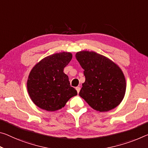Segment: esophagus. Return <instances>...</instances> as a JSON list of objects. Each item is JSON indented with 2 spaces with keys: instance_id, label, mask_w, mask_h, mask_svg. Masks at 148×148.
Instances as JSON below:
<instances>
[{
  "instance_id": "esophagus-1",
  "label": "esophagus",
  "mask_w": 148,
  "mask_h": 148,
  "mask_svg": "<svg viewBox=\"0 0 148 148\" xmlns=\"http://www.w3.org/2000/svg\"><path fill=\"white\" fill-rule=\"evenodd\" d=\"M76 91H77V92H78V93H79V91H80V88H79V87H78V86L76 87Z\"/></svg>"
}]
</instances>
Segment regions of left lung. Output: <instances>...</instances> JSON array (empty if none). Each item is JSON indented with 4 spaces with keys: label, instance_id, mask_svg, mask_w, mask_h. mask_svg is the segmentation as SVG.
Wrapping results in <instances>:
<instances>
[{
    "label": "left lung",
    "instance_id": "obj_1",
    "mask_svg": "<svg viewBox=\"0 0 148 148\" xmlns=\"http://www.w3.org/2000/svg\"><path fill=\"white\" fill-rule=\"evenodd\" d=\"M76 58L86 78L79 95L99 112L118 106L126 92L125 77L119 66L93 51H79Z\"/></svg>",
    "mask_w": 148,
    "mask_h": 148
}]
</instances>
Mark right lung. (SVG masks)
I'll list each match as a JSON object with an SVG mask.
<instances>
[{
  "instance_id": "right-lung-1",
  "label": "right lung",
  "mask_w": 148,
  "mask_h": 148,
  "mask_svg": "<svg viewBox=\"0 0 148 148\" xmlns=\"http://www.w3.org/2000/svg\"><path fill=\"white\" fill-rule=\"evenodd\" d=\"M70 53H55L44 58L35 65L27 82V91L37 107L55 111L64 107L77 91L70 86L64 69L70 62Z\"/></svg>"
}]
</instances>
